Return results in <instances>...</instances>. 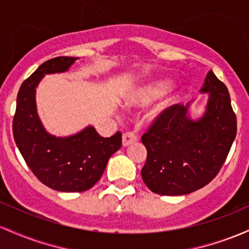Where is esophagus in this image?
Here are the masks:
<instances>
[{"label":"esophagus","instance_id":"1","mask_svg":"<svg viewBox=\"0 0 249 249\" xmlns=\"http://www.w3.org/2000/svg\"><path fill=\"white\" fill-rule=\"evenodd\" d=\"M123 146H128V145L133 144V142H136L138 141V138H137V136L132 132H125L123 134Z\"/></svg>","mask_w":249,"mask_h":249}]
</instances>
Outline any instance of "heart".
I'll return each mask as SVG.
<instances>
[{"mask_svg": "<svg viewBox=\"0 0 249 249\" xmlns=\"http://www.w3.org/2000/svg\"><path fill=\"white\" fill-rule=\"evenodd\" d=\"M170 87V82L166 81H158L154 82L152 84H147L145 87L139 88L134 92L131 93L126 99V105L130 107H144L151 104L154 99L158 98L161 93H164ZM165 108V103L157 105L156 107L152 108L150 112V118H157L160 116L162 110Z\"/></svg>", "mask_w": 249, "mask_h": 249, "instance_id": "1", "label": "heart"}]
</instances>
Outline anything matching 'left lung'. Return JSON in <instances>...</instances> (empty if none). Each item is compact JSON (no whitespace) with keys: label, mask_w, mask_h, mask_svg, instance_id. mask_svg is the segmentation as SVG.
I'll list each match as a JSON object with an SVG mask.
<instances>
[{"label":"left lung","mask_w":249,"mask_h":249,"mask_svg":"<svg viewBox=\"0 0 249 249\" xmlns=\"http://www.w3.org/2000/svg\"><path fill=\"white\" fill-rule=\"evenodd\" d=\"M200 92L208 93L200 118L190 117V103L176 104L162 111L142 134L147 158L142 178L154 193L184 196L206 186L232 147L236 116L227 88L211 70Z\"/></svg>","instance_id":"1"}]
</instances>
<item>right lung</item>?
Returning a JSON list of instances; mask_svg holds the SVG:
<instances>
[{"label": "right lung", "instance_id": "add662e5", "mask_svg": "<svg viewBox=\"0 0 249 249\" xmlns=\"http://www.w3.org/2000/svg\"><path fill=\"white\" fill-rule=\"evenodd\" d=\"M77 57L44 62L22 83L13 121L14 139L39 181L59 192H84L101 179L113 153L122 146V133L101 137L89 125L68 137L53 136L43 126L36 107V88L45 75L70 69Z\"/></svg>", "mask_w": 249, "mask_h": 249}]
</instances>
